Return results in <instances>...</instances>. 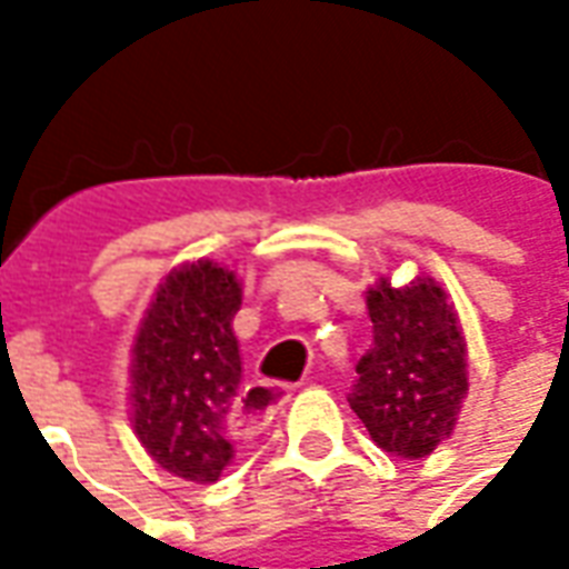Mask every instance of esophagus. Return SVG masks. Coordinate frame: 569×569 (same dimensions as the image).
Wrapping results in <instances>:
<instances>
[{"instance_id": "1", "label": "esophagus", "mask_w": 569, "mask_h": 569, "mask_svg": "<svg viewBox=\"0 0 569 569\" xmlns=\"http://www.w3.org/2000/svg\"><path fill=\"white\" fill-rule=\"evenodd\" d=\"M286 396H289V387H283V383H256L249 393H243V399H247L249 406L237 402L231 418H237V427H243V429L261 427L273 408L283 406Z\"/></svg>"}]
</instances>
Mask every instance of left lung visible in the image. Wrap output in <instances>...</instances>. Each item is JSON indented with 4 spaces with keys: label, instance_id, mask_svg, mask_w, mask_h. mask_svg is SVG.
Here are the masks:
<instances>
[{
    "label": "left lung",
    "instance_id": "obj_1",
    "mask_svg": "<svg viewBox=\"0 0 569 569\" xmlns=\"http://www.w3.org/2000/svg\"><path fill=\"white\" fill-rule=\"evenodd\" d=\"M371 350L347 396L371 441L420 460L451 439L469 393L466 338L448 292L432 277L393 286L381 277L366 296Z\"/></svg>",
    "mask_w": 569,
    "mask_h": 569
}]
</instances>
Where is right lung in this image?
I'll return each mask as SVG.
<instances>
[{
  "label": "right lung",
  "mask_w": 569,
  "mask_h": 569,
  "mask_svg": "<svg viewBox=\"0 0 569 569\" xmlns=\"http://www.w3.org/2000/svg\"><path fill=\"white\" fill-rule=\"evenodd\" d=\"M243 289L210 259L186 261L163 277L130 347V423L154 463L194 485L219 481L234 460V406L243 362L234 313Z\"/></svg>",
  "instance_id": "obj_1"
}]
</instances>
